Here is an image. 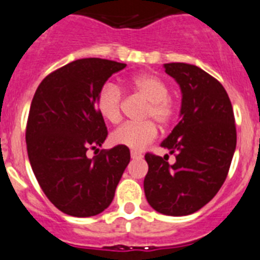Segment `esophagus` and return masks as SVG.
Segmentation results:
<instances>
[{
  "label": "esophagus",
  "instance_id": "1",
  "mask_svg": "<svg viewBox=\"0 0 260 260\" xmlns=\"http://www.w3.org/2000/svg\"><path fill=\"white\" fill-rule=\"evenodd\" d=\"M131 157H132V158H135V160H139V158H141V157H143V154H141L140 152L132 150V152H131Z\"/></svg>",
  "mask_w": 260,
  "mask_h": 260
}]
</instances>
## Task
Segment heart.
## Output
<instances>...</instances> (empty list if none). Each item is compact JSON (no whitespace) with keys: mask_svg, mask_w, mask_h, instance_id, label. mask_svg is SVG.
<instances>
[{"mask_svg":"<svg viewBox=\"0 0 260 260\" xmlns=\"http://www.w3.org/2000/svg\"><path fill=\"white\" fill-rule=\"evenodd\" d=\"M129 87L135 92L140 93L148 100L144 117L154 119L160 125H168L176 113V107L169 98V87L160 76L153 74H141L129 80ZM121 89L113 84L106 83L99 89L95 106L99 115L108 123H119L121 119ZM157 128L153 121L147 120L143 123H125L111 134V141L115 145L140 150L156 139Z\"/></svg>","mask_w":260,"mask_h":260,"instance_id":"obj_1","label":"heart"}]
</instances>
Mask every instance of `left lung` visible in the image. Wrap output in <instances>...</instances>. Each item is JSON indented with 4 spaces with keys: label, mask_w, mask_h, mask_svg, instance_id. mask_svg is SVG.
I'll return each mask as SVG.
<instances>
[{
    "label": "left lung",
    "mask_w": 260,
    "mask_h": 260,
    "mask_svg": "<svg viewBox=\"0 0 260 260\" xmlns=\"http://www.w3.org/2000/svg\"><path fill=\"white\" fill-rule=\"evenodd\" d=\"M180 84L181 120L161 147L176 162L147 153L144 191L148 204L165 215H189L213 200L228 177L237 147L233 106L226 89L204 70L187 63H165Z\"/></svg>",
    "instance_id": "1"
}]
</instances>
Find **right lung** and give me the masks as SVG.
<instances>
[{
    "label": "right lung",
    "mask_w": 260,
    "mask_h": 260,
    "mask_svg": "<svg viewBox=\"0 0 260 260\" xmlns=\"http://www.w3.org/2000/svg\"><path fill=\"white\" fill-rule=\"evenodd\" d=\"M126 64L84 58L55 70L37 88L26 125L30 165L39 186L56 209L73 217H92L111 205L129 164L125 147L87 150L106 140L107 126L95 100L112 74Z\"/></svg>",
    "instance_id": "1"
}]
</instances>
